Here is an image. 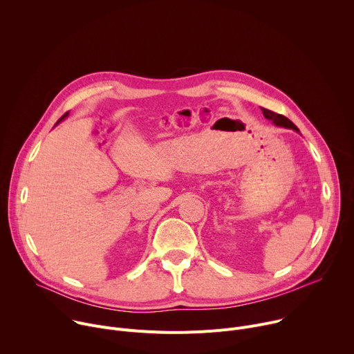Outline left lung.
Masks as SVG:
<instances>
[{
	"label": "left lung",
	"mask_w": 354,
	"mask_h": 354,
	"mask_svg": "<svg viewBox=\"0 0 354 354\" xmlns=\"http://www.w3.org/2000/svg\"><path fill=\"white\" fill-rule=\"evenodd\" d=\"M262 112H263V116H265L266 119L272 120L276 126H281V127H287V129H292V130L298 131V129L295 127V124H294L291 120H288L286 116L279 115V113H274V112H272V111H269V109H265V108H262Z\"/></svg>",
	"instance_id": "obj_1"
}]
</instances>
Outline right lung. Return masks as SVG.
<instances>
[{"mask_svg": "<svg viewBox=\"0 0 354 354\" xmlns=\"http://www.w3.org/2000/svg\"><path fill=\"white\" fill-rule=\"evenodd\" d=\"M67 115H68V112H67V113H64V115H63V116H62V118H60V119H59V122H62V120H63V119H64V118H66V116H67ZM59 122H57V123H59Z\"/></svg>", "mask_w": 354, "mask_h": 354, "instance_id": "1", "label": "right lung"}]
</instances>
